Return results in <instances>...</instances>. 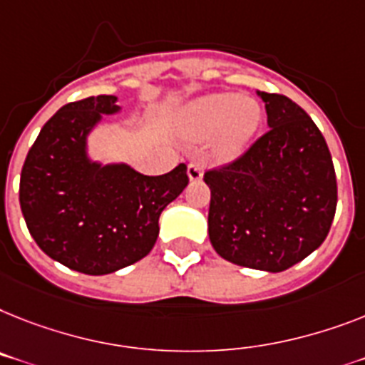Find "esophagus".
I'll use <instances>...</instances> for the list:
<instances>
[{"label":"esophagus","mask_w":365,"mask_h":365,"mask_svg":"<svg viewBox=\"0 0 365 365\" xmlns=\"http://www.w3.org/2000/svg\"><path fill=\"white\" fill-rule=\"evenodd\" d=\"M188 177L190 180H201V177H203V165H201L200 162H190Z\"/></svg>","instance_id":"1"}]
</instances>
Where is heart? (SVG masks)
Masks as SVG:
<instances>
[{"label":"heart","instance_id":"heart-1","mask_svg":"<svg viewBox=\"0 0 365 365\" xmlns=\"http://www.w3.org/2000/svg\"><path fill=\"white\" fill-rule=\"evenodd\" d=\"M263 111L252 98H239L233 93H218L200 98L188 110L186 128L194 138L216 134L215 155L220 160H233L244 153L261 125Z\"/></svg>","mask_w":365,"mask_h":365}]
</instances>
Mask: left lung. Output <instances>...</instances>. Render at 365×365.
Masks as SVG:
<instances>
[{
	"instance_id": "obj_1",
	"label": "left lung",
	"mask_w": 365,
	"mask_h": 365,
	"mask_svg": "<svg viewBox=\"0 0 365 365\" xmlns=\"http://www.w3.org/2000/svg\"><path fill=\"white\" fill-rule=\"evenodd\" d=\"M259 96L269 130L239 158L205 171L209 239L225 261L282 272L327 239L338 185L327 141L312 117L284 95Z\"/></svg>"
}]
</instances>
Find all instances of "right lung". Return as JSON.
Returning a JSON list of instances; mask_svg holds the SVG:
<instances>
[{
	"instance_id": "1",
	"label": "right lung",
	"mask_w": 365,
	"mask_h": 365,
	"mask_svg": "<svg viewBox=\"0 0 365 365\" xmlns=\"http://www.w3.org/2000/svg\"><path fill=\"white\" fill-rule=\"evenodd\" d=\"M117 96L65 104L42 126L20 175V207L38 248L78 272H115L149 254L162 210L188 185L186 165L141 175L130 165L87 158L86 138Z\"/></svg>"
}]
</instances>
